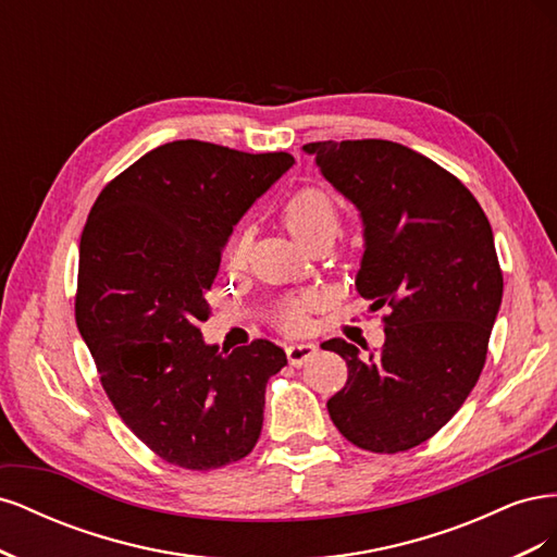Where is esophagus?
I'll return each instance as SVG.
<instances>
[{"mask_svg": "<svg viewBox=\"0 0 557 557\" xmlns=\"http://www.w3.org/2000/svg\"><path fill=\"white\" fill-rule=\"evenodd\" d=\"M315 350H318V346H315V344H307V342L285 346V352H288V360H290V364H295V367H301L309 358H313Z\"/></svg>", "mask_w": 557, "mask_h": 557, "instance_id": "34e87169", "label": "esophagus"}]
</instances>
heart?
<instances>
[{
  "mask_svg": "<svg viewBox=\"0 0 557 557\" xmlns=\"http://www.w3.org/2000/svg\"><path fill=\"white\" fill-rule=\"evenodd\" d=\"M281 218L283 225L293 234V239L305 246L315 237H336L342 225V213H339V205L336 199L320 188H305L295 193L293 197H288L283 209H281ZM246 252V234L237 232L230 242L227 248V260L232 264L242 262ZM311 309V297H295L283 301L278 309V325L283 330H301L307 323V311Z\"/></svg>",
  "mask_w": 557,
  "mask_h": 557,
  "instance_id": "b5f03b06",
  "label": "heart"
}]
</instances>
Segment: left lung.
Segmentation results:
<instances>
[{
    "label": "left lung",
    "mask_w": 557,
    "mask_h": 557,
    "mask_svg": "<svg viewBox=\"0 0 557 557\" xmlns=\"http://www.w3.org/2000/svg\"><path fill=\"white\" fill-rule=\"evenodd\" d=\"M301 150L360 211L356 288L372 309H391L379 352L323 344L348 364L330 418L364 450H409L448 423L481 376L504 288L493 227L458 178L407 146L358 139Z\"/></svg>",
    "instance_id": "1"
}]
</instances>
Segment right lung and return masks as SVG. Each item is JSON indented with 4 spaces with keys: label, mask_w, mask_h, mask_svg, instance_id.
<instances>
[{
    "label": "right lung",
    "mask_w": 557,
    "mask_h": 557,
    "mask_svg": "<svg viewBox=\"0 0 557 557\" xmlns=\"http://www.w3.org/2000/svg\"><path fill=\"white\" fill-rule=\"evenodd\" d=\"M288 153L183 139L115 176L83 227L76 325L123 423L164 462L209 471L258 444L285 350H221L199 325L244 213L290 170Z\"/></svg>",
    "instance_id": "right-lung-1"
}]
</instances>
